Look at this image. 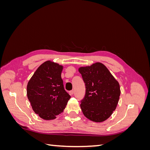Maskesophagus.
<instances>
[{"label":"esophagus","instance_id":"1","mask_svg":"<svg viewBox=\"0 0 150 150\" xmlns=\"http://www.w3.org/2000/svg\"><path fill=\"white\" fill-rule=\"evenodd\" d=\"M69 93H70V94L71 95H72L74 94V90H71V91H69Z\"/></svg>","mask_w":150,"mask_h":150}]
</instances>
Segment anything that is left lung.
<instances>
[{
    "label": "left lung",
    "mask_w": 150,
    "mask_h": 150,
    "mask_svg": "<svg viewBox=\"0 0 150 150\" xmlns=\"http://www.w3.org/2000/svg\"><path fill=\"white\" fill-rule=\"evenodd\" d=\"M79 72L85 83L86 93L80 106L91 121L103 122L116 110L120 96L118 82L100 62L81 67Z\"/></svg>",
    "instance_id": "left-lung-1"
}]
</instances>
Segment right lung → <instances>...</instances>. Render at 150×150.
Returning <instances> with one entry per match:
<instances>
[{
  "instance_id": "obj_1",
  "label": "right lung",
  "mask_w": 150,
  "mask_h": 150,
  "mask_svg": "<svg viewBox=\"0 0 150 150\" xmlns=\"http://www.w3.org/2000/svg\"><path fill=\"white\" fill-rule=\"evenodd\" d=\"M62 68L57 63L46 61L38 68L27 86V95L33 110L44 120L55 119L71 98L63 85Z\"/></svg>"
}]
</instances>
